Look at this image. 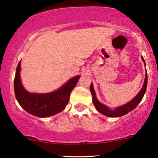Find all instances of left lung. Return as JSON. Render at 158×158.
Segmentation results:
<instances>
[{"instance_id":"1","label":"left lung","mask_w":158,"mask_h":158,"mask_svg":"<svg viewBox=\"0 0 158 158\" xmlns=\"http://www.w3.org/2000/svg\"><path fill=\"white\" fill-rule=\"evenodd\" d=\"M142 60L143 62L144 60H143V57H141ZM147 73H146V78L144 80V83H143L142 89H141V91L139 92V94L135 96L134 98H133L132 101H130L129 103H126L125 105L122 106H119L118 108L115 109V110H110L109 108L106 106L105 105L102 104L98 101L96 95H95V90H94L93 83L91 84L90 85V92L92 93V95H93V103L94 106H95V108L98 111H99L100 113H101L102 114H104L107 117H121V116H123L126 114L129 113L130 111H131L133 109H135V107L139 105V103L141 102V100H142L143 95H144L146 89H147Z\"/></svg>"}]
</instances>
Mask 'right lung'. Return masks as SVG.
<instances>
[{"label": "right lung", "instance_id": "1", "mask_svg": "<svg viewBox=\"0 0 158 158\" xmlns=\"http://www.w3.org/2000/svg\"><path fill=\"white\" fill-rule=\"evenodd\" d=\"M20 61L16 69L15 78V96L18 103L25 110L39 117H47L60 112L69 101L70 94L79 81L80 76L71 79L58 90L47 94L30 93L22 85L19 71Z\"/></svg>", "mask_w": 158, "mask_h": 158}]
</instances>
